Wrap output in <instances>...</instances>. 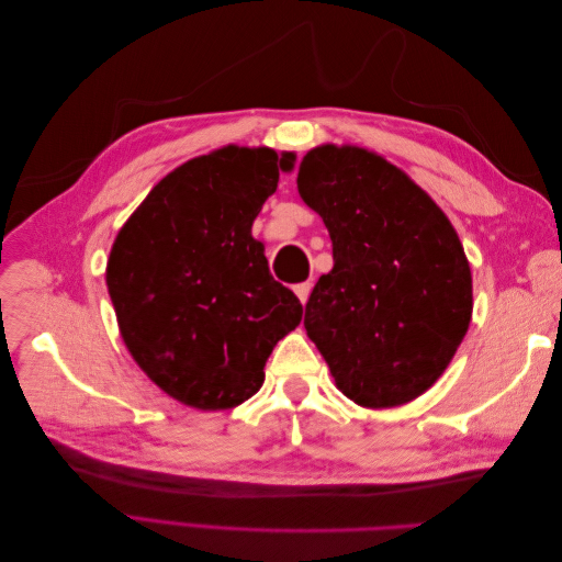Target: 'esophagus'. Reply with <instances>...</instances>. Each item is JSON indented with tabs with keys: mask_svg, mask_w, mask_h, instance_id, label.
<instances>
[{
	"mask_svg": "<svg viewBox=\"0 0 562 562\" xmlns=\"http://www.w3.org/2000/svg\"><path fill=\"white\" fill-rule=\"evenodd\" d=\"M293 291H295V295L300 297V302H302V304H307V300H310V293H312V283H310V281L297 283V285L293 288Z\"/></svg>",
	"mask_w": 562,
	"mask_h": 562,
	"instance_id": "obj_1",
	"label": "esophagus"
}]
</instances>
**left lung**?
I'll list each match as a JSON object with an SVG mask.
<instances>
[{"label": "left lung", "instance_id": "8db88e82", "mask_svg": "<svg viewBox=\"0 0 562 562\" xmlns=\"http://www.w3.org/2000/svg\"><path fill=\"white\" fill-rule=\"evenodd\" d=\"M297 190L333 241V269L304 307V328L335 384L363 407L424 394L467 335L471 269L431 196L361 147L323 145Z\"/></svg>", "mask_w": 562, "mask_h": 562}]
</instances>
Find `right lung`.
Masks as SVG:
<instances>
[{"instance_id": "right-lung-1", "label": "right lung", "mask_w": 562, "mask_h": 562, "mask_svg": "<svg viewBox=\"0 0 562 562\" xmlns=\"http://www.w3.org/2000/svg\"><path fill=\"white\" fill-rule=\"evenodd\" d=\"M295 155L223 147L168 173L116 234L108 291L147 378L199 411H227L302 318L250 227Z\"/></svg>"}]
</instances>
